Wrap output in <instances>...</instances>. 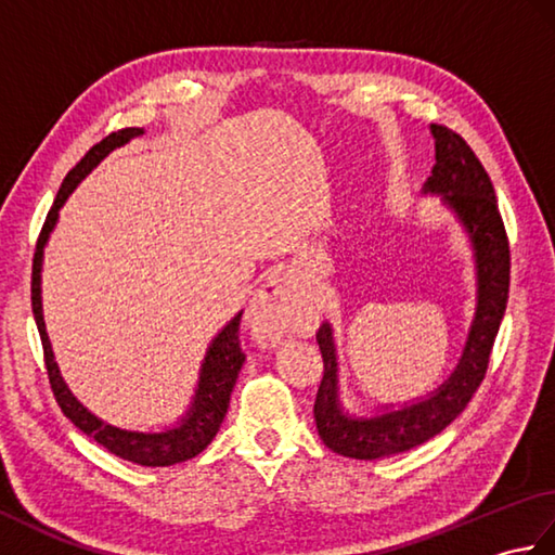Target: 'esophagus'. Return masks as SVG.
Returning a JSON list of instances; mask_svg holds the SVG:
<instances>
[{
    "instance_id": "esophagus-1",
    "label": "esophagus",
    "mask_w": 555,
    "mask_h": 555,
    "mask_svg": "<svg viewBox=\"0 0 555 555\" xmlns=\"http://www.w3.org/2000/svg\"><path fill=\"white\" fill-rule=\"evenodd\" d=\"M293 312H296V300L291 296L288 284L281 276H274L250 300L247 322L259 340H264L267 346H276L291 332Z\"/></svg>"
}]
</instances>
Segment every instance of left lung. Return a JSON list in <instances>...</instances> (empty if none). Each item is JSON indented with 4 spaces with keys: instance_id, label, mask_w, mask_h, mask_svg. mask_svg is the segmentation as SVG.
Listing matches in <instances>:
<instances>
[{
    "instance_id": "8db88e82",
    "label": "left lung",
    "mask_w": 555,
    "mask_h": 555,
    "mask_svg": "<svg viewBox=\"0 0 555 555\" xmlns=\"http://www.w3.org/2000/svg\"><path fill=\"white\" fill-rule=\"evenodd\" d=\"M436 164L422 191L439 195L463 227L475 259L477 305L467 340L451 376L429 396L376 415H352L340 403L338 352L334 328L324 322L317 332L324 376L314 398V422L322 441L334 453L376 460L405 453L441 434L467 408L485 379L489 356L508 302L511 247L489 173L469 145L451 128L431 124Z\"/></svg>"
}]
</instances>
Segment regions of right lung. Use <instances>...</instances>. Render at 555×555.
Returning a JSON list of instances; mask_svg holds the SVG:
<instances>
[{
    "label": "right lung",
    "mask_w": 555,
    "mask_h": 555,
    "mask_svg": "<svg viewBox=\"0 0 555 555\" xmlns=\"http://www.w3.org/2000/svg\"><path fill=\"white\" fill-rule=\"evenodd\" d=\"M143 128H124V131H116L107 135L95 147L88 150V155L82 157L74 169L66 173V179L59 188L54 205L50 215L44 219V227L40 231L38 247H35L33 257V286H30V298H33V314L35 324H38V332L42 338V350H44V364L47 374H50V384L59 408H62L64 415L76 424V427L95 439L100 446L107 448L109 453L119 455L128 463L143 465V467H169L176 463H183V460H191L197 453H203L205 448L215 439L223 417H227V410L231 403V391L238 379V372L245 362V352L241 348L238 338V326H241V314L243 310L233 317V320L221 328V332L211 338L207 348V356L203 360V367H199V379L193 396L191 408L185 410V415L162 431H135V429H124L109 424L107 420L98 417L95 412H90L80 400L70 393L66 386L62 372H59V364L54 360V350L50 344V336H47L44 328V317H42V255L44 245L50 241V233L54 231L59 221V209L64 207L66 197L76 191V185L86 179V176L98 167V164L109 155L112 150L131 143L133 138L143 135Z\"/></svg>",
    "instance_id": "right-lung-1"
}]
</instances>
